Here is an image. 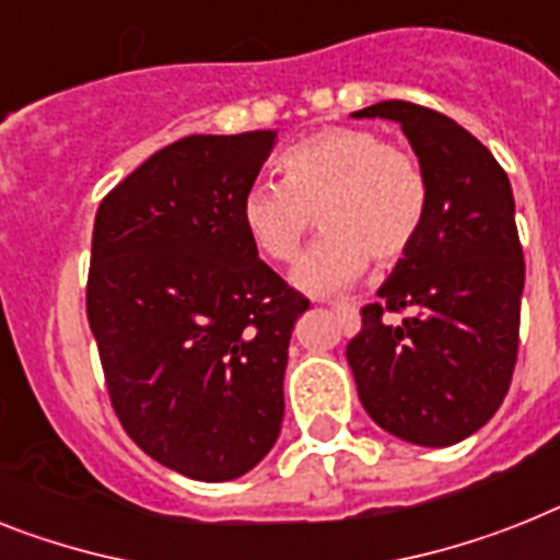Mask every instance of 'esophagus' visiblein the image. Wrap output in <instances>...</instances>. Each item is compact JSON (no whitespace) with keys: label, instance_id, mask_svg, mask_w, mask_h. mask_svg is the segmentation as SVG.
Here are the masks:
<instances>
[{"label":"esophagus","instance_id":"34e87169","mask_svg":"<svg viewBox=\"0 0 560 560\" xmlns=\"http://www.w3.org/2000/svg\"><path fill=\"white\" fill-rule=\"evenodd\" d=\"M332 313H336L338 318H345V322H350V318L355 316V310H352L350 302H336L332 304Z\"/></svg>","mask_w":560,"mask_h":560}]
</instances>
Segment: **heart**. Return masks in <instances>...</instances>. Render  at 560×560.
Returning a JSON list of instances; mask_svg holds the SVG:
<instances>
[{"mask_svg": "<svg viewBox=\"0 0 560 560\" xmlns=\"http://www.w3.org/2000/svg\"><path fill=\"white\" fill-rule=\"evenodd\" d=\"M281 182L258 178L242 196V224L258 250L290 261L313 213L322 236L295 265V284L332 293L368 270L389 265L416 244L430 208L424 167L410 150L364 128H330L276 156Z\"/></svg>", "mask_w": 560, "mask_h": 560, "instance_id": "1", "label": "heart"}]
</instances>
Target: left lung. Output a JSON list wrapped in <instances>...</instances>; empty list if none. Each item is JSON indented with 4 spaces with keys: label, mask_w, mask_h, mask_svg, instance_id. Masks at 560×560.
<instances>
[{
    "label": "left lung",
    "mask_w": 560,
    "mask_h": 560,
    "mask_svg": "<svg viewBox=\"0 0 560 560\" xmlns=\"http://www.w3.org/2000/svg\"><path fill=\"white\" fill-rule=\"evenodd\" d=\"M352 116L401 125L430 208L378 302L361 307L347 361L375 424L418 447H450L495 416L518 359L524 250L510 178L439 110L393 98ZM387 312L405 318L389 323Z\"/></svg>",
    "instance_id": "8db88e82"
}]
</instances>
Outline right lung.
I'll return each mask as SVG.
<instances>
[{
  "instance_id": "right-lung-1",
  "label": "right lung",
  "mask_w": 560,
  "mask_h": 560,
  "mask_svg": "<svg viewBox=\"0 0 560 560\" xmlns=\"http://www.w3.org/2000/svg\"><path fill=\"white\" fill-rule=\"evenodd\" d=\"M276 130L185 136L96 210L88 322L130 439L196 481H230L272 450L293 327L310 302L258 258L242 196Z\"/></svg>"
}]
</instances>
